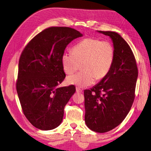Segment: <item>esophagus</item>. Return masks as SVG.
<instances>
[{
	"instance_id": "obj_1",
	"label": "esophagus",
	"mask_w": 151,
	"mask_h": 151,
	"mask_svg": "<svg viewBox=\"0 0 151 151\" xmlns=\"http://www.w3.org/2000/svg\"><path fill=\"white\" fill-rule=\"evenodd\" d=\"M76 92L79 93H83V90L80 89L79 88H78V87H77V88H76Z\"/></svg>"
}]
</instances>
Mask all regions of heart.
<instances>
[{
    "mask_svg": "<svg viewBox=\"0 0 151 151\" xmlns=\"http://www.w3.org/2000/svg\"><path fill=\"white\" fill-rule=\"evenodd\" d=\"M114 58V48L106 40L96 38L83 40L72 48V52H65L62 55V65L67 74H72L79 69L77 74L68 76L66 82L69 85L86 88L94 84L96 79L101 80L110 70Z\"/></svg>",
    "mask_w": 151,
    "mask_h": 151,
    "instance_id": "b5f03b06",
    "label": "heart"
}]
</instances>
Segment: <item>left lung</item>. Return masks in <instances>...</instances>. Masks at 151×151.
<instances>
[{
    "label": "left lung",
    "instance_id": "1",
    "mask_svg": "<svg viewBox=\"0 0 151 151\" xmlns=\"http://www.w3.org/2000/svg\"><path fill=\"white\" fill-rule=\"evenodd\" d=\"M98 32L111 39L114 58L108 74L90 90H84L85 122L91 130L104 133L119 125L130 111L138 68L130 46L119 34Z\"/></svg>",
    "mask_w": 151,
    "mask_h": 151
}]
</instances>
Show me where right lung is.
Returning <instances> with one entry per match:
<instances>
[{
	"label": "right lung",
	"instance_id": "right-lung-1",
	"mask_svg": "<svg viewBox=\"0 0 151 151\" xmlns=\"http://www.w3.org/2000/svg\"><path fill=\"white\" fill-rule=\"evenodd\" d=\"M81 36L68 27H50L35 36L21 53L17 93L25 116L38 129L52 130L62 122L76 88H57L65 77L62 55L67 45Z\"/></svg>",
	"mask_w": 151,
	"mask_h": 151
}]
</instances>
